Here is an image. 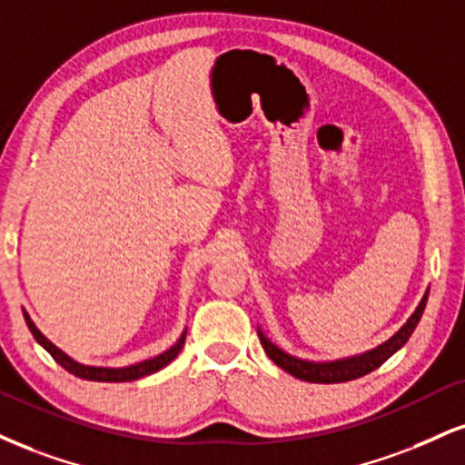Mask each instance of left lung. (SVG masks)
<instances>
[{
	"label": "left lung",
	"mask_w": 465,
	"mask_h": 465,
	"mask_svg": "<svg viewBox=\"0 0 465 465\" xmlns=\"http://www.w3.org/2000/svg\"><path fill=\"white\" fill-rule=\"evenodd\" d=\"M427 296L420 301V305L416 307L410 321H407L402 327L396 331L388 342L377 346V349L371 351V353H363L360 357H351V360H340V361H331V363H314V361H303L296 360V357L283 353L282 349H277L275 344L268 342L264 338V333H260V342L264 346L266 355L271 357L272 361L277 363L282 371H286L292 374V377L301 379V381H310V383H342V381H353V379H360L363 374L377 371L383 361H388L396 351L401 349L402 344L410 340V335L416 329L418 321H420L424 305H427Z\"/></svg>",
	"instance_id": "obj_1"
}]
</instances>
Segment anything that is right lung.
I'll return each instance as SVG.
<instances>
[{"mask_svg": "<svg viewBox=\"0 0 465 465\" xmlns=\"http://www.w3.org/2000/svg\"><path fill=\"white\" fill-rule=\"evenodd\" d=\"M25 316V322H27V329H30L32 335H35V340L38 344L43 346L45 351H47L49 355L54 357L55 361L60 363V366L64 368V371H69L71 374H75V377L80 379H88V381H110V383H119V381H134V379H141V377H147V374L160 371V368H164L166 363H171L175 357L179 355V351H182L183 346V335L177 340L175 346H171L169 351H164V353L158 355V357H151V360H144L141 363H134V366H127V368H94V366H82V363L73 361L69 355H64L63 351L55 349V346L49 342L45 335L38 331L35 327V322L30 321V316Z\"/></svg>", "mask_w": 465, "mask_h": 465, "instance_id": "obj_1", "label": "right lung"}]
</instances>
